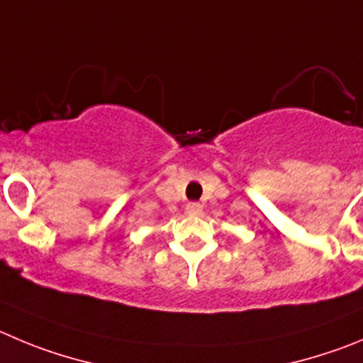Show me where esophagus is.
Returning a JSON list of instances; mask_svg holds the SVG:
<instances>
[{"label":"esophagus","instance_id":"34e87169","mask_svg":"<svg viewBox=\"0 0 363 363\" xmlns=\"http://www.w3.org/2000/svg\"><path fill=\"white\" fill-rule=\"evenodd\" d=\"M186 213H188V215H193V216L201 215L202 206L199 204V202H189V204H186Z\"/></svg>","mask_w":363,"mask_h":363}]
</instances>
